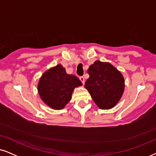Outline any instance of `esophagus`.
Returning a JSON list of instances; mask_svg holds the SVG:
<instances>
[{
    "label": "esophagus",
    "instance_id": "obj_1",
    "mask_svg": "<svg viewBox=\"0 0 156 156\" xmlns=\"http://www.w3.org/2000/svg\"><path fill=\"white\" fill-rule=\"evenodd\" d=\"M79 78H80V81L82 82V83H83V84H84V83H85V79H84V77H83V76H80Z\"/></svg>",
    "mask_w": 156,
    "mask_h": 156
}]
</instances>
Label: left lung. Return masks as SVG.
Segmentation results:
<instances>
[{"mask_svg": "<svg viewBox=\"0 0 156 156\" xmlns=\"http://www.w3.org/2000/svg\"><path fill=\"white\" fill-rule=\"evenodd\" d=\"M89 78L85 88L100 109L113 108L121 98L125 80L121 73L109 62L96 60L88 69Z\"/></svg>", "mask_w": 156, "mask_h": 156, "instance_id": "left-lung-1", "label": "left lung"}]
</instances>
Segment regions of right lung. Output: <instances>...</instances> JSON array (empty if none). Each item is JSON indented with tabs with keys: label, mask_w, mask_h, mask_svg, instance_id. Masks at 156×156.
Returning a JSON list of instances; mask_svg holds the SVG:
<instances>
[{
	"label": "right lung",
	"mask_w": 156,
	"mask_h": 156,
	"mask_svg": "<svg viewBox=\"0 0 156 156\" xmlns=\"http://www.w3.org/2000/svg\"><path fill=\"white\" fill-rule=\"evenodd\" d=\"M82 85L76 76L69 75L60 64L49 69L39 79L38 92L47 106L62 109L71 100L74 88Z\"/></svg>",
	"instance_id": "right-lung-1"
}]
</instances>
